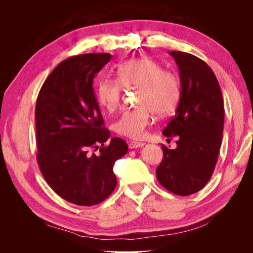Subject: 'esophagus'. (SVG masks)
<instances>
[{"label": "esophagus", "instance_id": "34e87169", "mask_svg": "<svg viewBox=\"0 0 253 253\" xmlns=\"http://www.w3.org/2000/svg\"><path fill=\"white\" fill-rule=\"evenodd\" d=\"M144 143L143 142H138V141H131L128 143V148L129 149H136V148H140L142 147Z\"/></svg>", "mask_w": 253, "mask_h": 253}]
</instances>
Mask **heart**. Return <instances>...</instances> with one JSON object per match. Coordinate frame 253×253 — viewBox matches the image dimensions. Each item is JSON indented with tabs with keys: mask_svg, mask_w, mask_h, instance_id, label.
<instances>
[{
	"mask_svg": "<svg viewBox=\"0 0 253 253\" xmlns=\"http://www.w3.org/2000/svg\"><path fill=\"white\" fill-rule=\"evenodd\" d=\"M122 86L138 88L136 102L139 105L124 112L115 124L120 135L141 139L152 124L153 113L164 116L172 113L180 97V80L172 71L151 58L126 61L119 65L117 79L102 78L96 86L97 100L101 106L115 112L121 105Z\"/></svg>",
	"mask_w": 253,
	"mask_h": 253,
	"instance_id": "b5f03b06",
	"label": "heart"
}]
</instances>
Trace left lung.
<instances>
[{
	"instance_id": "left-lung-1",
	"label": "left lung",
	"mask_w": 253,
	"mask_h": 253,
	"mask_svg": "<svg viewBox=\"0 0 253 253\" xmlns=\"http://www.w3.org/2000/svg\"><path fill=\"white\" fill-rule=\"evenodd\" d=\"M179 70L180 98L174 117L165 127L167 137L178 136L174 150L162 145L158 181L181 196L202 190L215 168L224 129V100L215 75L205 61L172 50Z\"/></svg>"
}]
</instances>
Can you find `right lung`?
Here are the masks:
<instances>
[{
    "label": "right lung",
    "instance_id": "add662e5",
    "mask_svg": "<svg viewBox=\"0 0 253 253\" xmlns=\"http://www.w3.org/2000/svg\"><path fill=\"white\" fill-rule=\"evenodd\" d=\"M111 59L110 53L91 52L62 61L37 98L40 171L59 196L78 206L100 204L112 194L117 183L114 164L127 152L124 139L109 140L93 87L95 75Z\"/></svg>",
    "mask_w": 253,
    "mask_h": 253
}]
</instances>
